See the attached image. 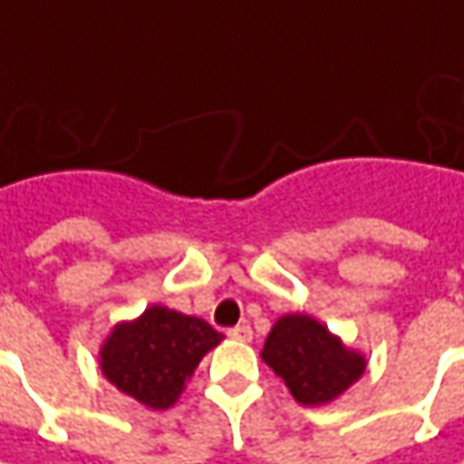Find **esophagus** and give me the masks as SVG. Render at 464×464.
I'll return each instance as SVG.
<instances>
[{
	"label": "esophagus",
	"mask_w": 464,
	"mask_h": 464,
	"mask_svg": "<svg viewBox=\"0 0 464 464\" xmlns=\"http://www.w3.org/2000/svg\"><path fill=\"white\" fill-rule=\"evenodd\" d=\"M227 335L235 338V341H250L253 338V328L250 325H235V328L227 330Z\"/></svg>",
	"instance_id": "34e87169"
}]
</instances>
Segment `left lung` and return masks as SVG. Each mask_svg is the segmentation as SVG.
Returning a JSON list of instances; mask_svg holds the SVG:
<instances>
[{
  "instance_id": "obj_1",
  "label": "left lung",
  "mask_w": 464,
  "mask_h": 464,
  "mask_svg": "<svg viewBox=\"0 0 464 464\" xmlns=\"http://www.w3.org/2000/svg\"><path fill=\"white\" fill-rule=\"evenodd\" d=\"M263 362L302 405L338 398L364 372V356L348 351L325 325L307 314H284L263 346Z\"/></svg>"
}]
</instances>
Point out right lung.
<instances>
[{
	"instance_id": "right-lung-1",
	"label": "right lung",
	"mask_w": 464,
	"mask_h": 464,
	"mask_svg": "<svg viewBox=\"0 0 464 464\" xmlns=\"http://www.w3.org/2000/svg\"><path fill=\"white\" fill-rule=\"evenodd\" d=\"M219 341L222 333L206 320L154 304L134 323L116 325L100 351V366L121 392L165 411Z\"/></svg>"
}]
</instances>
